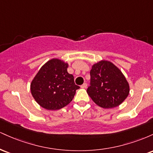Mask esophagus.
I'll return each instance as SVG.
<instances>
[{"label": "esophagus", "instance_id": "34e87169", "mask_svg": "<svg viewBox=\"0 0 153 153\" xmlns=\"http://www.w3.org/2000/svg\"><path fill=\"white\" fill-rule=\"evenodd\" d=\"M87 85H87L86 82H84V83L82 84V85H80V87H81L82 88H87Z\"/></svg>", "mask_w": 153, "mask_h": 153}]
</instances>
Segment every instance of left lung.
Returning <instances> with one entry per match:
<instances>
[{"mask_svg": "<svg viewBox=\"0 0 153 153\" xmlns=\"http://www.w3.org/2000/svg\"><path fill=\"white\" fill-rule=\"evenodd\" d=\"M87 93L98 106L104 108L118 106L129 95V85L122 71L112 62L101 60L92 66Z\"/></svg>", "mask_w": 153, "mask_h": 153, "instance_id": "obj_1", "label": "left lung"}]
</instances>
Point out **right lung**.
Instances as JSON below:
<instances>
[{"instance_id": "obj_1", "label": "right lung", "mask_w": 153, "mask_h": 153, "mask_svg": "<svg viewBox=\"0 0 153 153\" xmlns=\"http://www.w3.org/2000/svg\"><path fill=\"white\" fill-rule=\"evenodd\" d=\"M68 63L52 59L40 68L31 82L35 101L47 110H58L71 102L77 89L74 77L68 73Z\"/></svg>"}]
</instances>
